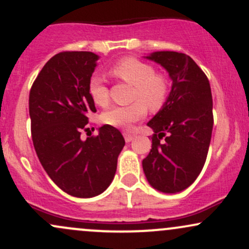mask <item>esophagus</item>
Returning a JSON list of instances; mask_svg holds the SVG:
<instances>
[{"label": "esophagus", "mask_w": 249, "mask_h": 249, "mask_svg": "<svg viewBox=\"0 0 249 249\" xmlns=\"http://www.w3.org/2000/svg\"><path fill=\"white\" fill-rule=\"evenodd\" d=\"M124 138H125V142H130L134 139V136H133V134H130V133H124Z\"/></svg>", "instance_id": "esophagus-1"}]
</instances>
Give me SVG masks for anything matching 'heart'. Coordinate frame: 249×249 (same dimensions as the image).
I'll return each mask as SVG.
<instances>
[{"instance_id": "1", "label": "heart", "mask_w": 249, "mask_h": 249, "mask_svg": "<svg viewBox=\"0 0 249 249\" xmlns=\"http://www.w3.org/2000/svg\"><path fill=\"white\" fill-rule=\"evenodd\" d=\"M111 73L123 82L132 85V104L127 107H115L105 111L102 121L115 127L130 128L146 115V107L151 111H158L164 107L168 97L170 85L167 78L157 73L154 68L138 58L126 57L113 65ZM88 92L93 104L99 107L108 105V91L99 76H92L89 81ZM136 102H134V101Z\"/></svg>"}]
</instances>
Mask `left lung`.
I'll use <instances>...</instances> for the list:
<instances>
[{"label": "left lung", "mask_w": 249, "mask_h": 249, "mask_svg": "<svg viewBox=\"0 0 249 249\" xmlns=\"http://www.w3.org/2000/svg\"><path fill=\"white\" fill-rule=\"evenodd\" d=\"M146 58L167 71L172 89L147 123L154 133L142 170L153 188L177 193L193 184L206 161L213 130L212 92L207 76L190 56L157 51Z\"/></svg>", "instance_id": "obj_1"}]
</instances>
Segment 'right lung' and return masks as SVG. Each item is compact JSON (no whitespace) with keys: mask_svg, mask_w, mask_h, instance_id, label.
I'll return each instance as SVG.
<instances>
[{"mask_svg":"<svg viewBox=\"0 0 249 249\" xmlns=\"http://www.w3.org/2000/svg\"><path fill=\"white\" fill-rule=\"evenodd\" d=\"M99 57L90 51H63L45 63L29 95L34 147L51 180L77 198H92L110 186L124 137L111 125L82 139L96 107L88 85Z\"/></svg>","mask_w":249,"mask_h":249,"instance_id":"obj_1","label":"right lung"}]
</instances>
